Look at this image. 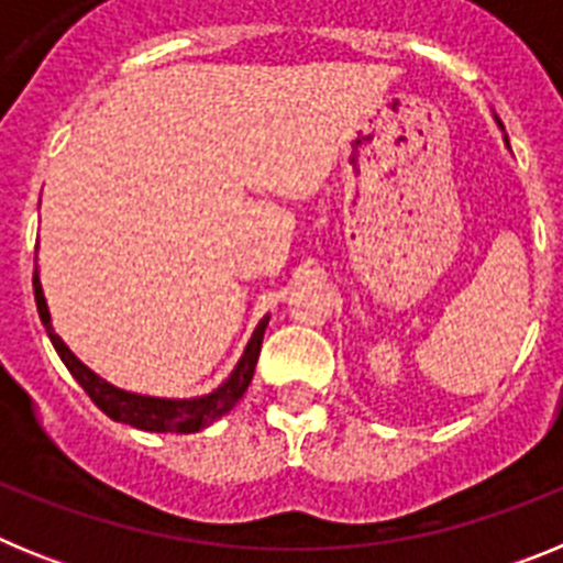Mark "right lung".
<instances>
[{
  "label": "right lung",
  "mask_w": 563,
  "mask_h": 563,
  "mask_svg": "<svg viewBox=\"0 0 563 563\" xmlns=\"http://www.w3.org/2000/svg\"><path fill=\"white\" fill-rule=\"evenodd\" d=\"M33 296H36L38 318H42L49 341H53L56 352L62 355L64 366H67V369L73 372V377L81 383V389L87 391L89 400L96 402L98 409L107 417H112V420L126 422V426H134V429L143 431H161V434H166V431H172V434H194V431H202L206 426H211L213 420L225 417L228 411L236 406L239 397L245 395L247 386H251L253 380V369H256L258 350H262V338H265L267 327V318H262V324L253 332L245 355H242L239 366L233 369V375L228 377L213 395L200 397V400H157V397H141L114 389L107 380H101L96 372H89L87 366L64 346L62 338H58L56 332H53V327H49L47 301H44L42 282H38L36 271H33Z\"/></svg>",
  "instance_id": "right-lung-1"
}]
</instances>
